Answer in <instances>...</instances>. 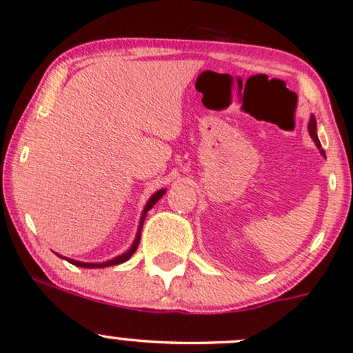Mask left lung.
Here are the masks:
<instances>
[{
    "mask_svg": "<svg viewBox=\"0 0 353 353\" xmlns=\"http://www.w3.org/2000/svg\"><path fill=\"white\" fill-rule=\"evenodd\" d=\"M307 132H310L311 138H313V141L316 143V146H318V148H319V153L323 154L324 158H325L324 150H321V143H319V138H318V127H316V119H314V115H311L310 122H307Z\"/></svg>",
    "mask_w": 353,
    "mask_h": 353,
    "instance_id": "left-lung-1",
    "label": "left lung"
}]
</instances>
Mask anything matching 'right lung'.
<instances>
[{
    "instance_id": "right-lung-1",
    "label": "right lung",
    "mask_w": 353,
    "mask_h": 353,
    "mask_svg": "<svg viewBox=\"0 0 353 353\" xmlns=\"http://www.w3.org/2000/svg\"><path fill=\"white\" fill-rule=\"evenodd\" d=\"M164 194H166V189H161V190L154 192V194L151 195V197L148 199V202H146L145 208H143V212H141L140 223H138V231H137L135 239H133V243H132L130 249H128V251H125L123 254H120V256L114 257V259H109V261H105V262H81V261H74V259L63 257V256H60V254H57V252H55V254H57L58 257H61V259H65V261H68L70 264H73V265H77V267H84V269H104V267H110V265H119V264H123V262H127L128 259H130V257L133 256V254H135L137 248H138V244H140V234H141V228H143V223H145L146 213H148L150 210L153 208V205H154L156 202H158V200L161 199Z\"/></svg>"
}]
</instances>
